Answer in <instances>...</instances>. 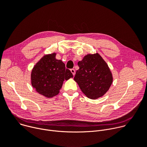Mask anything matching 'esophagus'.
I'll return each instance as SVG.
<instances>
[{
  "label": "esophagus",
  "mask_w": 147,
  "mask_h": 147,
  "mask_svg": "<svg viewBox=\"0 0 147 147\" xmlns=\"http://www.w3.org/2000/svg\"><path fill=\"white\" fill-rule=\"evenodd\" d=\"M70 71H71V72L72 73L73 75V76H74V75H75V74H76V71H75V70H74V69H71V70H70Z\"/></svg>",
  "instance_id": "34e87169"
}]
</instances>
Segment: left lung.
I'll list each match as a JSON object with an SVG mask.
<instances>
[{"label":"left lung","mask_w":147,"mask_h":147,"mask_svg":"<svg viewBox=\"0 0 147 147\" xmlns=\"http://www.w3.org/2000/svg\"><path fill=\"white\" fill-rule=\"evenodd\" d=\"M74 81L88 98L96 99L109 89L112 81V73L107 63L98 53L88 54L78 62Z\"/></svg>","instance_id":"left-lung-1"}]
</instances>
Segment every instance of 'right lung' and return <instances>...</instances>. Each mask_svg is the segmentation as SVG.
<instances>
[{
  "instance_id": "obj_1",
  "label": "right lung",
  "mask_w": 147,
  "mask_h": 147,
  "mask_svg": "<svg viewBox=\"0 0 147 147\" xmlns=\"http://www.w3.org/2000/svg\"><path fill=\"white\" fill-rule=\"evenodd\" d=\"M56 55L53 53L44 56L31 71L32 86L37 92L47 98L57 95L65 80L73 77L64 63L56 59Z\"/></svg>"
}]
</instances>
